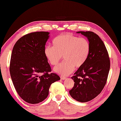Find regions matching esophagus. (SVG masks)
Here are the masks:
<instances>
[{
  "label": "esophagus",
  "mask_w": 121,
  "mask_h": 121,
  "mask_svg": "<svg viewBox=\"0 0 121 121\" xmlns=\"http://www.w3.org/2000/svg\"><path fill=\"white\" fill-rule=\"evenodd\" d=\"M60 78H61V80H65L66 79V77H65V76H63V75H61Z\"/></svg>",
  "instance_id": "34e87169"
}]
</instances>
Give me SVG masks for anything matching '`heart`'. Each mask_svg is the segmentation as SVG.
<instances>
[{
  "instance_id": "b5f03b06",
  "label": "heart",
  "mask_w": 121,
  "mask_h": 121,
  "mask_svg": "<svg viewBox=\"0 0 121 121\" xmlns=\"http://www.w3.org/2000/svg\"><path fill=\"white\" fill-rule=\"evenodd\" d=\"M52 45L44 48V55L52 65H57L63 56L65 61L55 67L54 71L65 75L71 73L74 67H81L90 52V44L87 39L68 34L54 38Z\"/></svg>"
}]
</instances>
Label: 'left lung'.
Here are the masks:
<instances>
[{"label":"left lung","mask_w":121,"mask_h":121,"mask_svg":"<svg viewBox=\"0 0 121 121\" xmlns=\"http://www.w3.org/2000/svg\"><path fill=\"white\" fill-rule=\"evenodd\" d=\"M87 38L90 52L87 60L71 77L74 84L69 91L72 98L86 102L98 96L105 86L110 68L107 49L98 35L92 31H79Z\"/></svg>","instance_id":"obj_1"}]
</instances>
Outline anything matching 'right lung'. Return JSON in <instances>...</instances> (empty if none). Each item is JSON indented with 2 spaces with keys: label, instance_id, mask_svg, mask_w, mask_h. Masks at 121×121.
Returning a JSON list of instances; mask_svg holds the SVG:
<instances>
[{
  "label": "right lung",
  "instance_id": "right-lung-1",
  "mask_svg": "<svg viewBox=\"0 0 121 121\" xmlns=\"http://www.w3.org/2000/svg\"><path fill=\"white\" fill-rule=\"evenodd\" d=\"M49 32L38 31L23 35L16 42L11 53L10 76L21 98L37 104L46 99L52 83L60 79L51 68L44 53Z\"/></svg>",
  "mask_w": 121,
  "mask_h": 121
}]
</instances>
